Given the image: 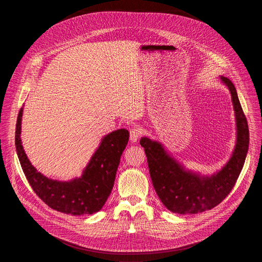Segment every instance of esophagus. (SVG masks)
Returning <instances> with one entry per match:
<instances>
[{"label":"esophagus","mask_w":262,"mask_h":262,"mask_svg":"<svg viewBox=\"0 0 262 262\" xmlns=\"http://www.w3.org/2000/svg\"><path fill=\"white\" fill-rule=\"evenodd\" d=\"M130 141L132 142H137L138 141V139L140 138L141 137V135H142V132H141V129L140 128H138L137 126H134L132 129H130Z\"/></svg>","instance_id":"1"}]
</instances>
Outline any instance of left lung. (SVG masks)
Returning a JSON list of instances; mask_svg holds the SVG:
<instances>
[{
  "mask_svg": "<svg viewBox=\"0 0 262 262\" xmlns=\"http://www.w3.org/2000/svg\"><path fill=\"white\" fill-rule=\"evenodd\" d=\"M221 80L230 91L237 123L236 147L221 171L211 176L186 171L160 143L146 137L140 140L156 193L172 212L194 214L214 208L230 193L243 168L250 142L249 125L235 86L227 77L221 76Z\"/></svg>",
  "mask_w": 262,
  "mask_h": 262,
  "instance_id": "8db88e82",
  "label": "left lung"
}]
</instances>
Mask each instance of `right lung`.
Wrapping results in <instances>:
<instances>
[{"label": "right lung", "instance_id": "right-lung-1", "mask_svg": "<svg viewBox=\"0 0 262 262\" xmlns=\"http://www.w3.org/2000/svg\"><path fill=\"white\" fill-rule=\"evenodd\" d=\"M20 109L16 125V149L22 170L35 193L49 207L71 215L92 214L102 209L113 190L120 158L128 142L127 129H118L105 136L90 159L81 177L70 182L53 181L32 166L21 142Z\"/></svg>", "mask_w": 262, "mask_h": 262}]
</instances>
